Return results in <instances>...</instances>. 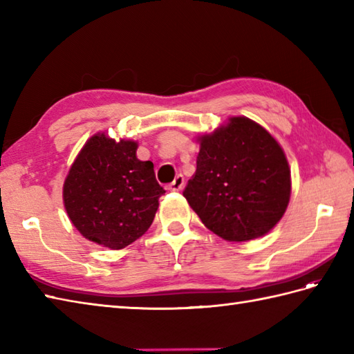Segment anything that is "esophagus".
<instances>
[{
	"label": "esophagus",
	"mask_w": 354,
	"mask_h": 354,
	"mask_svg": "<svg viewBox=\"0 0 354 354\" xmlns=\"http://www.w3.org/2000/svg\"><path fill=\"white\" fill-rule=\"evenodd\" d=\"M184 184H185V179L183 175H176L175 181H173L170 185H169V190L170 192H181L184 189Z\"/></svg>",
	"instance_id": "1"
}]
</instances>
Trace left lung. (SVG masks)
<instances>
[{
	"mask_svg": "<svg viewBox=\"0 0 354 354\" xmlns=\"http://www.w3.org/2000/svg\"><path fill=\"white\" fill-rule=\"evenodd\" d=\"M196 171L184 198L214 234L248 242L268 234L289 205L290 167L283 147L248 117H230L198 137Z\"/></svg>",
	"mask_w": 354,
	"mask_h": 354,
	"instance_id": "left-lung-1",
	"label": "left lung"
}]
</instances>
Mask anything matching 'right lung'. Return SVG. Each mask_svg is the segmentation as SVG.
<instances>
[{
  "instance_id": "add662e5",
  "label": "right lung",
  "mask_w": 354,
  "mask_h": 354,
  "mask_svg": "<svg viewBox=\"0 0 354 354\" xmlns=\"http://www.w3.org/2000/svg\"><path fill=\"white\" fill-rule=\"evenodd\" d=\"M138 142L95 133L80 149L64 183V205L82 236L123 250L149 230L165 190Z\"/></svg>"
}]
</instances>
